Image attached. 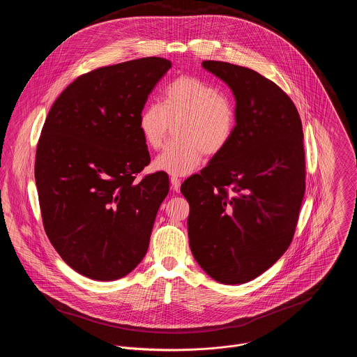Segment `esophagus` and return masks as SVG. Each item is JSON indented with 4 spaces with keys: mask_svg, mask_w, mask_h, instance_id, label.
<instances>
[{
    "mask_svg": "<svg viewBox=\"0 0 357 357\" xmlns=\"http://www.w3.org/2000/svg\"><path fill=\"white\" fill-rule=\"evenodd\" d=\"M170 183H172V188L177 192V191H180V185H181V180L178 178V177H176V176H173V177H170Z\"/></svg>",
    "mask_w": 357,
    "mask_h": 357,
    "instance_id": "34e87169",
    "label": "esophagus"
}]
</instances>
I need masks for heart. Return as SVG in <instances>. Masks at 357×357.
Masks as SVG:
<instances>
[{
	"label": "heart",
	"instance_id": "1",
	"mask_svg": "<svg viewBox=\"0 0 357 357\" xmlns=\"http://www.w3.org/2000/svg\"><path fill=\"white\" fill-rule=\"evenodd\" d=\"M174 122H180L176 135L181 142L167 146L153 167L185 176L201 165L204 153L217 155L229 144L236 129V108L213 84L195 75H180L165 86L160 102H149L140 111L137 123L146 146L159 150Z\"/></svg>",
	"mask_w": 357,
	"mask_h": 357
}]
</instances>
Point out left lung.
Instances as JSON below:
<instances>
[{
  "label": "left lung",
  "mask_w": 357,
  "mask_h": 357,
  "mask_svg": "<svg viewBox=\"0 0 357 357\" xmlns=\"http://www.w3.org/2000/svg\"><path fill=\"white\" fill-rule=\"evenodd\" d=\"M202 66L232 89L236 129L181 185L190 248L210 278L241 284L271 268L293 241L305 192L303 123L287 93L255 70L214 60Z\"/></svg>",
  "instance_id": "obj_1"
}]
</instances>
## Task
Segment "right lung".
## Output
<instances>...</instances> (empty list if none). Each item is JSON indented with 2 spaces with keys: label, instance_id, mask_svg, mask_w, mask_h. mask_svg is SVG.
Listing matches in <instances>:
<instances>
[{
  "label": "right lung",
  "instance_id": "obj_1",
  "mask_svg": "<svg viewBox=\"0 0 357 357\" xmlns=\"http://www.w3.org/2000/svg\"><path fill=\"white\" fill-rule=\"evenodd\" d=\"M170 67L153 56L82 74L45 119L34 169L44 228L64 262L86 278H123L147 253L169 177L136 180L151 160L137 122Z\"/></svg>",
  "mask_w": 357,
  "mask_h": 357
}]
</instances>
